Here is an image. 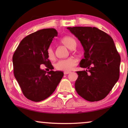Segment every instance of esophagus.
Instances as JSON below:
<instances>
[{
	"mask_svg": "<svg viewBox=\"0 0 128 128\" xmlns=\"http://www.w3.org/2000/svg\"><path fill=\"white\" fill-rule=\"evenodd\" d=\"M70 72H70V71H64V74H68Z\"/></svg>",
	"mask_w": 128,
	"mask_h": 128,
	"instance_id": "34e87169",
	"label": "esophagus"
}]
</instances>
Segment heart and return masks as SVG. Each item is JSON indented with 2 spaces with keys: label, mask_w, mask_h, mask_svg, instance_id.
Returning <instances> with one entry per match:
<instances>
[{
  "label": "heart",
  "mask_w": 128,
  "mask_h": 128,
  "mask_svg": "<svg viewBox=\"0 0 128 128\" xmlns=\"http://www.w3.org/2000/svg\"><path fill=\"white\" fill-rule=\"evenodd\" d=\"M61 43L70 49H73L75 48L76 42L73 38L69 36H66L63 37L60 40ZM47 54L49 60H53L55 57L54 52L51 48H48L47 50ZM76 63V60L74 57H68L66 59L61 60L58 61L55 64V67L57 70H63V71H68L72 70L74 67Z\"/></svg>",
  "instance_id": "obj_1"
}]
</instances>
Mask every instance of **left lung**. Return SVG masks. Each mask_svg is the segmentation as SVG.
<instances>
[{
  "instance_id": "left-lung-1",
  "label": "left lung",
  "mask_w": 128,
  "mask_h": 128,
  "mask_svg": "<svg viewBox=\"0 0 128 128\" xmlns=\"http://www.w3.org/2000/svg\"><path fill=\"white\" fill-rule=\"evenodd\" d=\"M84 49L79 66L88 69L76 73L78 94L90 102L106 97L119 79L120 56L111 36L95 27H68Z\"/></svg>"
}]
</instances>
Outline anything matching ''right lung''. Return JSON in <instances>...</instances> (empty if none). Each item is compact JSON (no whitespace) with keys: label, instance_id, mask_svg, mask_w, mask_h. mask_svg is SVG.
<instances>
[{"label":"right lung","instance_id":"right-lung-1","mask_svg":"<svg viewBox=\"0 0 128 128\" xmlns=\"http://www.w3.org/2000/svg\"><path fill=\"white\" fill-rule=\"evenodd\" d=\"M57 36L58 32L54 28L30 34L22 40L13 55L14 76L24 96L34 102L49 98L64 76L62 72H46L40 68L42 64L50 70L54 68L47 50Z\"/></svg>","mask_w":128,"mask_h":128}]
</instances>
